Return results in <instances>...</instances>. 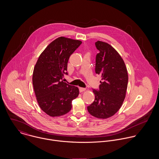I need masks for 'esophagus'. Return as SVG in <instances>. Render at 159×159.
Wrapping results in <instances>:
<instances>
[{
  "label": "esophagus",
  "instance_id": "1",
  "mask_svg": "<svg viewBox=\"0 0 159 159\" xmlns=\"http://www.w3.org/2000/svg\"><path fill=\"white\" fill-rule=\"evenodd\" d=\"M79 90H80V92H84V91H86V88H79Z\"/></svg>",
  "mask_w": 159,
  "mask_h": 159
}]
</instances>
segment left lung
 I'll list each match as a JSON object with an SVG mask.
<instances>
[{
  "mask_svg": "<svg viewBox=\"0 0 159 159\" xmlns=\"http://www.w3.org/2000/svg\"><path fill=\"white\" fill-rule=\"evenodd\" d=\"M100 51L96 56L95 73L101 76L99 90H93L95 100L88 107V112L98 119H107L116 113L125 97L128 73L117 51L107 43L97 41Z\"/></svg>",
  "mask_w": 159,
  "mask_h": 159,
  "instance_id": "8db88e82",
  "label": "left lung"
}]
</instances>
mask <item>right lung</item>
Listing matches in <instances>:
<instances>
[{"mask_svg": "<svg viewBox=\"0 0 159 159\" xmlns=\"http://www.w3.org/2000/svg\"><path fill=\"white\" fill-rule=\"evenodd\" d=\"M81 41L61 37L52 41L40 55L34 67L32 84L37 102L48 115L57 117L71 109V102L79 95L77 87L62 81L67 75L70 56Z\"/></svg>", "mask_w": 159, "mask_h": 159, "instance_id": "right-lung-1", "label": "right lung"}]
</instances>
